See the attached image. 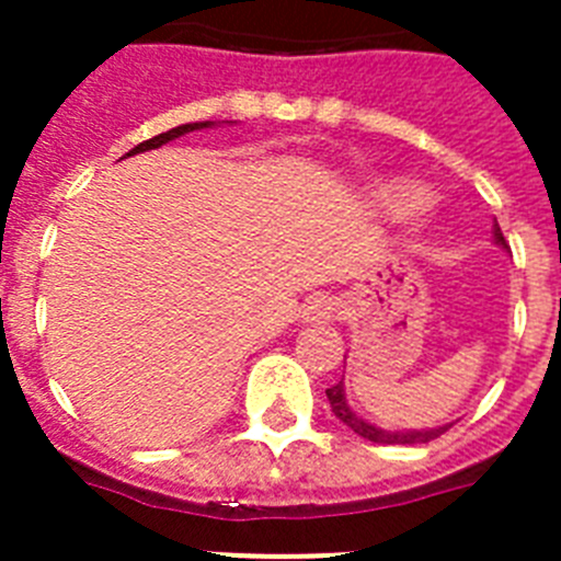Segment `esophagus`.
<instances>
[{
	"label": "esophagus",
	"instance_id": "34e87169",
	"mask_svg": "<svg viewBox=\"0 0 561 561\" xmlns=\"http://www.w3.org/2000/svg\"><path fill=\"white\" fill-rule=\"evenodd\" d=\"M335 314H337L335 300L327 298V295H321V298H312L304 304V312H300V318H304V321L323 323V321H332Z\"/></svg>",
	"mask_w": 561,
	"mask_h": 561
}]
</instances>
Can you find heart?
Wrapping results in <instances>:
<instances>
[{
  "instance_id": "1",
  "label": "heart",
  "mask_w": 561,
  "mask_h": 561,
  "mask_svg": "<svg viewBox=\"0 0 561 561\" xmlns=\"http://www.w3.org/2000/svg\"><path fill=\"white\" fill-rule=\"evenodd\" d=\"M381 201L383 206L390 208L392 215L410 217V215H419L421 208H427L430 197L427 192L419 186H390L381 194Z\"/></svg>"
}]
</instances>
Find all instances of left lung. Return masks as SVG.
Segmentation results:
<instances>
[{"instance_id": "8db88e82", "label": "left lung", "mask_w": 561, "mask_h": 561, "mask_svg": "<svg viewBox=\"0 0 561 561\" xmlns=\"http://www.w3.org/2000/svg\"><path fill=\"white\" fill-rule=\"evenodd\" d=\"M493 240H496L499 247H507L504 243V234L502 229H499V224L493 226ZM327 398H330V404H332V413L337 415V419L344 421L346 427L353 430V433H358L360 438H369V442L375 444H427L433 442V438H438L442 433H447V430L453 427V424H444V427H433V430H381V427H375V424H369V421L358 419V415L353 413V407L346 404V392H344V381H337L335 387H330L327 390Z\"/></svg>"}]
</instances>
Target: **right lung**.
I'll return each instance as SVG.
<instances>
[{"label": "right lung", "mask_w": 561, "mask_h": 561, "mask_svg": "<svg viewBox=\"0 0 561 561\" xmlns=\"http://www.w3.org/2000/svg\"><path fill=\"white\" fill-rule=\"evenodd\" d=\"M211 119H206V123H186V125H178V128H171V131H163V134H157V137H151V140L140 142V146H134L131 151L125 157H131V154H140V151H148V148H160L165 146L169 140H178V137H183V134L188 131H201V128H211Z\"/></svg>", "instance_id": "add662e5"}]
</instances>
